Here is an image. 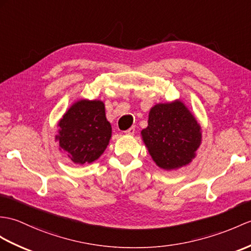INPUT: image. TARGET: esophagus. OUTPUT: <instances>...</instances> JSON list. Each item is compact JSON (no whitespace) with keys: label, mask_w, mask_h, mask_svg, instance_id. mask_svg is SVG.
I'll return each mask as SVG.
<instances>
[{"label":"esophagus","mask_w":251,"mask_h":251,"mask_svg":"<svg viewBox=\"0 0 251 251\" xmlns=\"http://www.w3.org/2000/svg\"><path fill=\"white\" fill-rule=\"evenodd\" d=\"M135 131H136V127L135 126H131L130 128H128V129L125 131V133H126V135L132 136L133 133H135Z\"/></svg>","instance_id":"obj_1"}]
</instances>
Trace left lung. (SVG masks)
Wrapping results in <instances>:
<instances>
[{
	"label": "left lung",
	"instance_id": "8db88e82",
	"mask_svg": "<svg viewBox=\"0 0 251 251\" xmlns=\"http://www.w3.org/2000/svg\"><path fill=\"white\" fill-rule=\"evenodd\" d=\"M141 136L152 159L164 170L190 164L202 140L200 124L179 99L151 108Z\"/></svg>",
	"mask_w": 251,
	"mask_h": 251
}]
</instances>
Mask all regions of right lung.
<instances>
[{
  "instance_id": "1",
  "label": "right lung",
  "mask_w": 251,
  "mask_h": 251,
  "mask_svg": "<svg viewBox=\"0 0 251 251\" xmlns=\"http://www.w3.org/2000/svg\"><path fill=\"white\" fill-rule=\"evenodd\" d=\"M60 151L67 153L75 165L92 164L102 155L111 139L112 128L106 118L101 100H81L73 103L57 123Z\"/></svg>"
}]
</instances>
